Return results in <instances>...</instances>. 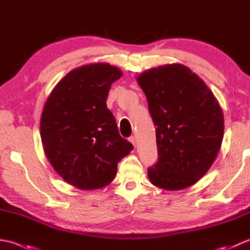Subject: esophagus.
<instances>
[{
  "instance_id": "esophagus-1",
  "label": "esophagus",
  "mask_w": 250,
  "mask_h": 250,
  "mask_svg": "<svg viewBox=\"0 0 250 250\" xmlns=\"http://www.w3.org/2000/svg\"><path fill=\"white\" fill-rule=\"evenodd\" d=\"M129 141H130L134 146H136V139H135L134 136H130V137H129Z\"/></svg>"
}]
</instances>
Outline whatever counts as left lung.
Wrapping results in <instances>:
<instances>
[{"instance_id": "1", "label": "left lung", "mask_w": 250, "mask_h": 250, "mask_svg": "<svg viewBox=\"0 0 250 250\" xmlns=\"http://www.w3.org/2000/svg\"><path fill=\"white\" fill-rule=\"evenodd\" d=\"M156 128L158 162L148 177L180 190L204 176L224 139V115L205 83L183 64L151 68L137 77Z\"/></svg>"}]
</instances>
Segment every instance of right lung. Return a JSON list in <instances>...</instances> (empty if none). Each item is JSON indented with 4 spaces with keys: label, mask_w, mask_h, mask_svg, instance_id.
Instances as JSON below:
<instances>
[{
    "label": "right lung",
    "mask_w": 250,
    "mask_h": 250,
    "mask_svg": "<svg viewBox=\"0 0 250 250\" xmlns=\"http://www.w3.org/2000/svg\"><path fill=\"white\" fill-rule=\"evenodd\" d=\"M122 73L106 63L71 71L52 90L41 119L44 151L66 183L83 190L113 182L117 166L133 149L121 137L106 100Z\"/></svg>",
    "instance_id": "right-lung-1"
}]
</instances>
